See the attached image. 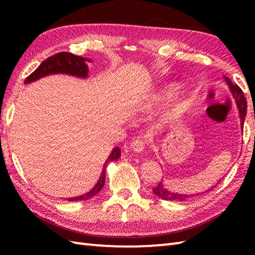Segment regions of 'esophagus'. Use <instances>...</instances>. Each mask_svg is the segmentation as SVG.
<instances>
[{
    "instance_id": "1",
    "label": "esophagus",
    "mask_w": 255,
    "mask_h": 255,
    "mask_svg": "<svg viewBox=\"0 0 255 255\" xmlns=\"http://www.w3.org/2000/svg\"><path fill=\"white\" fill-rule=\"evenodd\" d=\"M145 145V140L142 137H137L136 139H133V141L130 144V148L134 151V152H142Z\"/></svg>"
}]
</instances>
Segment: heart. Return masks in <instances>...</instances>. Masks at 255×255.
<instances>
[{
	"label": "heart",
	"mask_w": 255,
	"mask_h": 255,
	"mask_svg": "<svg viewBox=\"0 0 255 255\" xmlns=\"http://www.w3.org/2000/svg\"><path fill=\"white\" fill-rule=\"evenodd\" d=\"M177 88L175 85H170L165 88V90L161 91V93L155 96V100H160V99H166V97H170L172 95H174L176 93Z\"/></svg>",
	"instance_id": "b5f03b06"
}]
</instances>
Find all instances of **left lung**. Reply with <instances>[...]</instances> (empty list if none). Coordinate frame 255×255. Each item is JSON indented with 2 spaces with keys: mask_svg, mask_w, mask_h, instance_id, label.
Wrapping results in <instances>:
<instances>
[{
  "mask_svg": "<svg viewBox=\"0 0 255 255\" xmlns=\"http://www.w3.org/2000/svg\"><path fill=\"white\" fill-rule=\"evenodd\" d=\"M225 80L227 84L229 85V89L232 93V96L236 101V104L238 106V110H239L240 113V119H241V128L243 129V124H245V118L247 115V101L246 97L243 95L242 90L238 86L237 84H234L227 77H225ZM153 193L159 196L160 198L164 199V200H177V202H183V200H186L191 196H194V195H184V194H177V193H173L167 191L165 186L163 185V183L160 182L158 185H156L153 189Z\"/></svg>",
  "mask_w": 255,
  "mask_h": 255,
  "instance_id": "8db88e82",
  "label": "left lung"
}]
</instances>
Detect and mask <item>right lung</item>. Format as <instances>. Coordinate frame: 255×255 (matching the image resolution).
Listing matches in <instances>:
<instances>
[{"label":"right lung","mask_w":255,"mask_h":255,"mask_svg":"<svg viewBox=\"0 0 255 255\" xmlns=\"http://www.w3.org/2000/svg\"><path fill=\"white\" fill-rule=\"evenodd\" d=\"M86 61H91L90 59H85L83 57L75 56L73 53L70 52H59L46 59L45 61H42L39 67H38L34 72L26 78L25 83H30L34 82V81L39 80L42 77H46V75L50 74H56V73H63V74H70L73 75V77L78 78H88L89 75V70H88V64ZM121 158V149L118 147L114 148L111 154L108 155L107 160L105 161L104 166H103V170L101 173L100 180L97 181L95 186L91 189L90 192L85 193L83 195H80L77 197H71L68 198L69 202H79V200H88L99 193L103 188L105 184V171L106 166L112 161H116L117 159Z\"/></svg>","instance_id":"right-lung-1"}]
</instances>
